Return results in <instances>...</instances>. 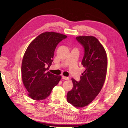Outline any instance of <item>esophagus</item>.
<instances>
[{
	"label": "esophagus",
	"mask_w": 128,
	"mask_h": 128,
	"mask_svg": "<svg viewBox=\"0 0 128 128\" xmlns=\"http://www.w3.org/2000/svg\"><path fill=\"white\" fill-rule=\"evenodd\" d=\"M62 79L65 80H68L69 79V78L68 77H66V76H62Z\"/></svg>",
	"instance_id": "obj_1"
}]
</instances>
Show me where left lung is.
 <instances>
[{
    "instance_id": "1",
    "label": "left lung",
    "mask_w": 128,
    "mask_h": 128,
    "mask_svg": "<svg viewBox=\"0 0 128 128\" xmlns=\"http://www.w3.org/2000/svg\"><path fill=\"white\" fill-rule=\"evenodd\" d=\"M76 38L84 49L82 64L86 70L80 82L71 79L74 86L67 93V101L80 108L92 102L101 91L106 76L107 57L103 46L94 36H78Z\"/></svg>"
}]
</instances>
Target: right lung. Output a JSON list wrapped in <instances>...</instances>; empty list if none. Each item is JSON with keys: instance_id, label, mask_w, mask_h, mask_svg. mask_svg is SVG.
Wrapping results in <instances>:
<instances>
[{"instance_id": "1", "label": "right lung", "mask_w": 128, "mask_h": 128, "mask_svg": "<svg viewBox=\"0 0 128 128\" xmlns=\"http://www.w3.org/2000/svg\"><path fill=\"white\" fill-rule=\"evenodd\" d=\"M66 38L65 35L57 32H44L26 50L22 63V78L28 96L33 100L46 98L61 79V76L46 71L52 65L57 46Z\"/></svg>"}]
</instances>
